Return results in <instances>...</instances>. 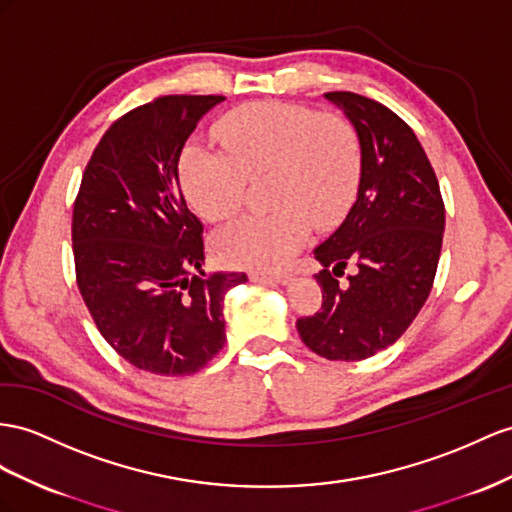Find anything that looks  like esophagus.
Returning <instances> with one entry per match:
<instances>
[{"mask_svg":"<svg viewBox=\"0 0 512 512\" xmlns=\"http://www.w3.org/2000/svg\"><path fill=\"white\" fill-rule=\"evenodd\" d=\"M253 283H279V285H287L292 281V274L287 272H251L248 274Z\"/></svg>","mask_w":512,"mask_h":512,"instance_id":"esophagus-1","label":"esophagus"}]
</instances>
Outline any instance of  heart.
I'll return each instance as SVG.
<instances>
[{
  "label": "heart",
  "instance_id": "heart-1",
  "mask_svg": "<svg viewBox=\"0 0 512 512\" xmlns=\"http://www.w3.org/2000/svg\"><path fill=\"white\" fill-rule=\"evenodd\" d=\"M225 153L188 147L179 181L194 212L220 222L238 212L246 179H264L266 212L231 222L214 238L220 261L277 268L305 242L309 225L335 227L361 179V138L342 114L264 101L229 112L216 125Z\"/></svg>",
  "mask_w": 512,
  "mask_h": 512
}]
</instances>
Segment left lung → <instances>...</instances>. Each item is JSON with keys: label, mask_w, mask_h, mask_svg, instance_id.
I'll return each instance as SVG.
<instances>
[{"label": "left lung", "mask_w": 512, "mask_h": 512, "mask_svg": "<svg viewBox=\"0 0 512 512\" xmlns=\"http://www.w3.org/2000/svg\"><path fill=\"white\" fill-rule=\"evenodd\" d=\"M361 138L357 201L313 248L322 270V311L296 322L309 350L329 361H361L409 329L432 290L445 207L439 181L413 129L378 101L326 93ZM348 263L358 272L338 285Z\"/></svg>", "instance_id": "left-lung-1"}]
</instances>
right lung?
Instances as JSON below:
<instances>
[{"label":"right lung","mask_w":512,"mask_h":512,"mask_svg":"<svg viewBox=\"0 0 512 512\" xmlns=\"http://www.w3.org/2000/svg\"><path fill=\"white\" fill-rule=\"evenodd\" d=\"M225 97L173 95L127 112L90 157L73 207L77 287L103 339L134 368L203 370L225 346V294L244 272L205 274L203 225L179 155Z\"/></svg>","instance_id":"1"}]
</instances>
